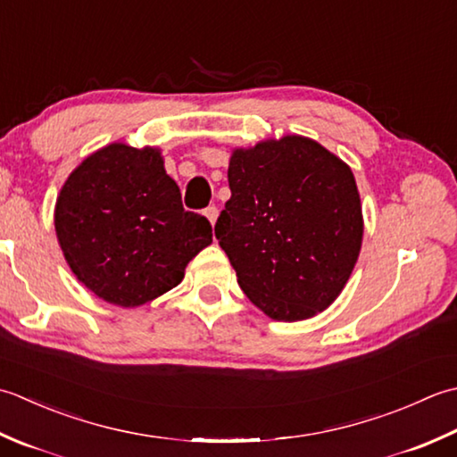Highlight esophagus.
Instances as JSON below:
<instances>
[{
	"label": "esophagus",
	"instance_id": "34e87169",
	"mask_svg": "<svg viewBox=\"0 0 457 457\" xmlns=\"http://www.w3.org/2000/svg\"><path fill=\"white\" fill-rule=\"evenodd\" d=\"M204 217L211 220V225H215L217 219H219V209L217 207H207V209H204Z\"/></svg>",
	"mask_w": 457,
	"mask_h": 457
}]
</instances>
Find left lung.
Returning a JSON list of instances; mask_svg holds the SVG:
<instances>
[{"instance_id":"8db88e82","label":"left lung","mask_w":457,"mask_h":457,"mask_svg":"<svg viewBox=\"0 0 457 457\" xmlns=\"http://www.w3.org/2000/svg\"><path fill=\"white\" fill-rule=\"evenodd\" d=\"M215 237L248 300L278 321L329 307L355 268L361 199L349 165L313 139L237 150Z\"/></svg>"}]
</instances>
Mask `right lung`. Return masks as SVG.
<instances>
[{"label":"right lung","mask_w":457,"mask_h":457,"mask_svg":"<svg viewBox=\"0 0 457 457\" xmlns=\"http://www.w3.org/2000/svg\"><path fill=\"white\" fill-rule=\"evenodd\" d=\"M54 228L74 276L108 303L136 307L170 292L212 242L211 222L185 211L154 147L110 144L62 185Z\"/></svg>","instance_id":"1"}]
</instances>
